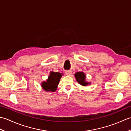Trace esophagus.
Listing matches in <instances>:
<instances>
[{
    "label": "esophagus",
    "mask_w": 131,
    "mask_h": 131,
    "mask_svg": "<svg viewBox=\"0 0 131 131\" xmlns=\"http://www.w3.org/2000/svg\"><path fill=\"white\" fill-rule=\"evenodd\" d=\"M65 74L67 75H71V71H69V70H67L65 71Z\"/></svg>",
    "instance_id": "esophagus-1"
}]
</instances>
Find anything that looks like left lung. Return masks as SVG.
<instances>
[{"label": "left lung", "mask_w": 131, "mask_h": 131, "mask_svg": "<svg viewBox=\"0 0 131 131\" xmlns=\"http://www.w3.org/2000/svg\"><path fill=\"white\" fill-rule=\"evenodd\" d=\"M75 77L77 81L78 82L79 84L83 86H85L88 84V83L85 81V75L84 74V73H83V72H78V73H75Z\"/></svg>", "instance_id": "obj_1"}]
</instances>
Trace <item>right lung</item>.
Listing matches in <instances>:
<instances>
[{"instance_id": "right-lung-1", "label": "right lung", "mask_w": 131, "mask_h": 131, "mask_svg": "<svg viewBox=\"0 0 131 131\" xmlns=\"http://www.w3.org/2000/svg\"><path fill=\"white\" fill-rule=\"evenodd\" d=\"M62 74L60 73L51 72L47 82H44L41 84L43 88L46 91L54 92L59 83Z\"/></svg>"}]
</instances>
